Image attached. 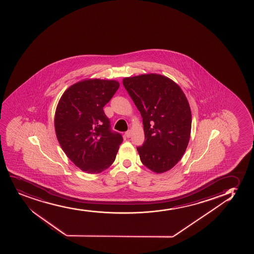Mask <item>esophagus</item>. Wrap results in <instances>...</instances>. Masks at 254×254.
<instances>
[{
	"label": "esophagus",
	"instance_id": "1",
	"mask_svg": "<svg viewBox=\"0 0 254 254\" xmlns=\"http://www.w3.org/2000/svg\"><path fill=\"white\" fill-rule=\"evenodd\" d=\"M125 135H126V137H131V130H128V131H126Z\"/></svg>",
	"mask_w": 254,
	"mask_h": 254
}]
</instances>
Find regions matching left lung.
I'll use <instances>...</instances> for the list:
<instances>
[{
	"instance_id": "obj_1",
	"label": "left lung",
	"mask_w": 254,
	"mask_h": 254,
	"mask_svg": "<svg viewBox=\"0 0 254 254\" xmlns=\"http://www.w3.org/2000/svg\"><path fill=\"white\" fill-rule=\"evenodd\" d=\"M123 83L143 118L145 142L137 148L140 160L156 173L171 170L190 139L191 113L185 94L162 75L125 77Z\"/></svg>"
}]
</instances>
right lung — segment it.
Listing matches in <instances>:
<instances>
[{"label": "right lung", "instance_id": "obj_1", "mask_svg": "<svg viewBox=\"0 0 254 254\" xmlns=\"http://www.w3.org/2000/svg\"><path fill=\"white\" fill-rule=\"evenodd\" d=\"M119 86L115 80H83L69 87L57 105L58 142L75 166L87 173L109 168L123 143L122 134L111 130L103 110Z\"/></svg>", "mask_w": 254, "mask_h": 254}]
</instances>
